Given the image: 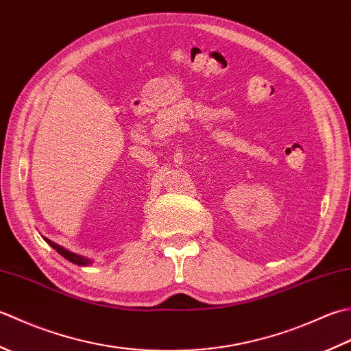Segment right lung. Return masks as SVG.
Segmentation results:
<instances>
[{"mask_svg":"<svg viewBox=\"0 0 351 351\" xmlns=\"http://www.w3.org/2000/svg\"><path fill=\"white\" fill-rule=\"evenodd\" d=\"M43 240L47 241L52 249L54 250H57L58 253H60V255L63 256V258H66L68 261H71L72 264H77V265H88L92 263V259H88L87 256H83V255H77V253H73V252H69V250H66L64 247H62V245H58L57 243H54V241H51V240H48V238H45L43 237Z\"/></svg>","mask_w":351,"mask_h":351,"instance_id":"obj_1","label":"right lung"}]
</instances>
